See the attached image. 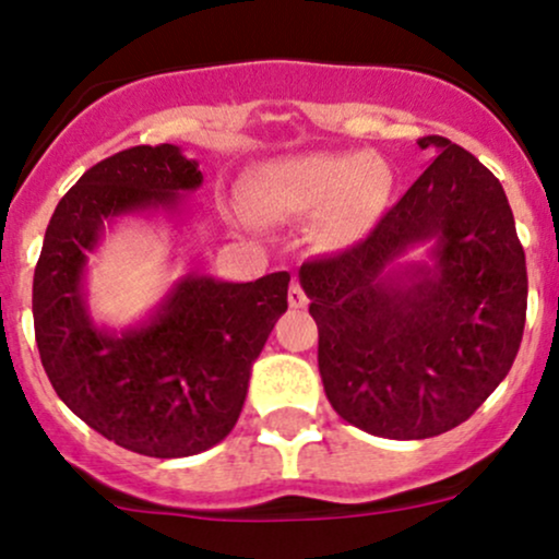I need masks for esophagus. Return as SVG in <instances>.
<instances>
[{
    "instance_id": "esophagus-1",
    "label": "esophagus",
    "mask_w": 559,
    "mask_h": 559,
    "mask_svg": "<svg viewBox=\"0 0 559 559\" xmlns=\"http://www.w3.org/2000/svg\"><path fill=\"white\" fill-rule=\"evenodd\" d=\"M288 305L297 307V310L307 305V294H305V288H301L299 281H292V286H288Z\"/></svg>"
}]
</instances>
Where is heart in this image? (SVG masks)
Wrapping results in <instances>:
<instances>
[{"label":"heart","mask_w":559,"mask_h":559,"mask_svg":"<svg viewBox=\"0 0 559 559\" xmlns=\"http://www.w3.org/2000/svg\"><path fill=\"white\" fill-rule=\"evenodd\" d=\"M389 170L365 155H301L262 165L243 186L249 210L262 217L323 213L331 241L360 239L381 213Z\"/></svg>","instance_id":"heart-1"}]
</instances>
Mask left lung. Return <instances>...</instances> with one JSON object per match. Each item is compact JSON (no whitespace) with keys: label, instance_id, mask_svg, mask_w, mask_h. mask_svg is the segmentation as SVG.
I'll return each mask as SVG.
<instances>
[{"label":"left lung","instance_id":"obj_1","mask_svg":"<svg viewBox=\"0 0 559 559\" xmlns=\"http://www.w3.org/2000/svg\"><path fill=\"white\" fill-rule=\"evenodd\" d=\"M439 157L376 228L301 262L331 407L383 439H431L465 423L510 373L528 301L525 254L502 183L463 146ZM433 240V266L393 260Z\"/></svg>","mask_w":559,"mask_h":559}]
</instances>
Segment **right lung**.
I'll use <instances>...</instances> for the list:
<instances>
[{
	"instance_id": "obj_1",
	"label": "right lung",
	"mask_w": 559,
	"mask_h": 559,
	"mask_svg": "<svg viewBox=\"0 0 559 559\" xmlns=\"http://www.w3.org/2000/svg\"><path fill=\"white\" fill-rule=\"evenodd\" d=\"M199 186V163L173 144L102 159L57 204L34 273L36 344L57 396L96 433L146 457H189L226 439L252 362L288 307L284 271L249 284L186 275L136 329L94 325L83 267L105 223L173 213Z\"/></svg>"
}]
</instances>
